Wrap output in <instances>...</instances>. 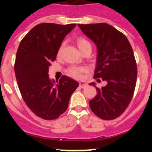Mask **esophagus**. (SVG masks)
<instances>
[{
    "label": "esophagus",
    "mask_w": 152,
    "mask_h": 152,
    "mask_svg": "<svg viewBox=\"0 0 152 152\" xmlns=\"http://www.w3.org/2000/svg\"><path fill=\"white\" fill-rule=\"evenodd\" d=\"M79 86H80L81 88H84L88 86V83H86V82H84V81H80V82H79Z\"/></svg>",
    "instance_id": "esophagus-1"
}]
</instances>
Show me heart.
I'll use <instances>...</instances> for the list:
<instances>
[{"label": "heart", "mask_w": 152, "mask_h": 152, "mask_svg": "<svg viewBox=\"0 0 152 152\" xmlns=\"http://www.w3.org/2000/svg\"><path fill=\"white\" fill-rule=\"evenodd\" d=\"M77 46H78L79 49L80 50H82L84 47L88 46H91L90 42L85 39L84 38H79L77 39ZM62 46H61L60 47L59 50H58V53H61L62 50ZM67 73L69 74V76H72V77H73V78L76 79H80L82 78V76H83V72H86V68L84 67H76V66H71L68 68V69L66 70Z\"/></svg>", "instance_id": "obj_1"}]
</instances>
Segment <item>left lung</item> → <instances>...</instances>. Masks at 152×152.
<instances>
[{"label": "left lung", "mask_w": 152, "mask_h": 152, "mask_svg": "<svg viewBox=\"0 0 152 152\" xmlns=\"http://www.w3.org/2000/svg\"><path fill=\"white\" fill-rule=\"evenodd\" d=\"M78 25L97 46L94 78L107 82L95 87L98 94L89 101L91 110L101 119L113 120L125 112L134 94L137 66L132 46L125 34L107 23Z\"/></svg>", "instance_id": "1"}]
</instances>
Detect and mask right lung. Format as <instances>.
<instances>
[{"instance_id":"1","label":"right lung","mask_w":152,"mask_h":152,"mask_svg":"<svg viewBox=\"0 0 152 152\" xmlns=\"http://www.w3.org/2000/svg\"><path fill=\"white\" fill-rule=\"evenodd\" d=\"M75 27V23H40L25 35L18 47L14 65L18 87L28 108L44 120H54L64 113L79 86L66 76L55 83L48 74L63 39Z\"/></svg>"}]
</instances>
